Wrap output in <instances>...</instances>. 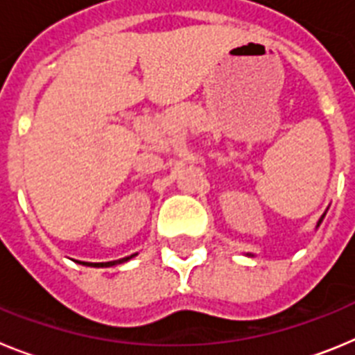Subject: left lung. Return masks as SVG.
Wrapping results in <instances>:
<instances>
[{
	"label": "left lung",
	"mask_w": 355,
	"mask_h": 355,
	"mask_svg": "<svg viewBox=\"0 0 355 355\" xmlns=\"http://www.w3.org/2000/svg\"><path fill=\"white\" fill-rule=\"evenodd\" d=\"M324 216H325V213H324V215H322V218H320V220H318V224H316V225H320V224H322V220H324Z\"/></svg>",
	"instance_id": "1"
}]
</instances>
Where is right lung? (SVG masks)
<instances>
[{
  "label": "right lung",
  "instance_id": "1",
  "mask_svg": "<svg viewBox=\"0 0 355 355\" xmlns=\"http://www.w3.org/2000/svg\"><path fill=\"white\" fill-rule=\"evenodd\" d=\"M133 256H137V254H131V256H128V258L117 259V261H108V263H83V265H87V266H114V265H119V263L128 261V259H131V258H133Z\"/></svg>",
  "mask_w": 355,
  "mask_h": 355
}]
</instances>
